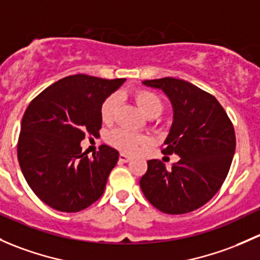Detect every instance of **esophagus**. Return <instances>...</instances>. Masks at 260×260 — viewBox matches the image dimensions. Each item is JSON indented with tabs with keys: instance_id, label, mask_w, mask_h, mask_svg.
<instances>
[{
	"instance_id": "1",
	"label": "esophagus",
	"mask_w": 260,
	"mask_h": 260,
	"mask_svg": "<svg viewBox=\"0 0 260 260\" xmlns=\"http://www.w3.org/2000/svg\"><path fill=\"white\" fill-rule=\"evenodd\" d=\"M119 160L123 163H127L131 160V157H128V155L124 154V153H121V154H119Z\"/></svg>"
}]
</instances>
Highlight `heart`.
Masks as SVG:
<instances>
[{"label": "heart", "instance_id": "obj_1", "mask_svg": "<svg viewBox=\"0 0 260 260\" xmlns=\"http://www.w3.org/2000/svg\"><path fill=\"white\" fill-rule=\"evenodd\" d=\"M133 97H135L138 107L147 117L153 118V117H157L162 113L163 101L154 92L149 91V89H137L133 93ZM119 106H121V97L117 93L109 94L101 105L100 113L102 121L105 123L113 122ZM108 141L112 146H114L121 152L133 154L138 151L142 144L146 143L147 138L144 136L133 132V131L119 128V129H114L109 133Z\"/></svg>", "mask_w": 260, "mask_h": 260}]
</instances>
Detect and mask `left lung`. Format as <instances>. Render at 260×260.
<instances>
[{
	"instance_id": "8db88e82",
	"label": "left lung",
	"mask_w": 260,
	"mask_h": 260,
	"mask_svg": "<svg viewBox=\"0 0 260 260\" xmlns=\"http://www.w3.org/2000/svg\"><path fill=\"white\" fill-rule=\"evenodd\" d=\"M162 89L173 106V123L165 141L163 154L180 159L167 169L159 159L147 162L139 180L149 203L167 214H184L210 201L226 178L234 151L233 123L208 92L173 77L144 81Z\"/></svg>"
}]
</instances>
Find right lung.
<instances>
[{"mask_svg":"<svg viewBox=\"0 0 260 260\" xmlns=\"http://www.w3.org/2000/svg\"><path fill=\"white\" fill-rule=\"evenodd\" d=\"M124 81L68 76L43 89L27 107L17 143L18 163L29 188L51 208L80 212L105 192L119 153L101 146L88 158L80 143L86 135H100L101 105Z\"/></svg>","mask_w":260,"mask_h":260,"instance_id":"1","label":"right lung"}]
</instances>
